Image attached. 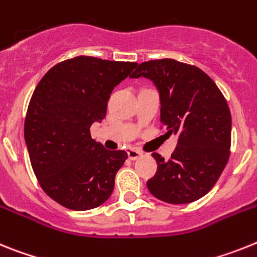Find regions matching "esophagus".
Instances as JSON below:
<instances>
[{
    "instance_id": "1",
    "label": "esophagus",
    "mask_w": 257,
    "mask_h": 257,
    "mask_svg": "<svg viewBox=\"0 0 257 257\" xmlns=\"http://www.w3.org/2000/svg\"><path fill=\"white\" fill-rule=\"evenodd\" d=\"M141 156H142L141 151L136 150V149H131V150L128 151V158L131 160H137V159H140Z\"/></svg>"
}]
</instances>
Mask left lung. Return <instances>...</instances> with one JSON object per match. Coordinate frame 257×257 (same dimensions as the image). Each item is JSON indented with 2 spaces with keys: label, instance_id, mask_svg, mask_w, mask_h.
<instances>
[{
  "label": "left lung",
  "instance_id": "8db88e82",
  "mask_svg": "<svg viewBox=\"0 0 257 257\" xmlns=\"http://www.w3.org/2000/svg\"><path fill=\"white\" fill-rule=\"evenodd\" d=\"M141 76L159 91L166 136H178L171 159L153 154L158 171L147 189L171 204L198 200L215 186L230 156L231 115L226 99L207 73L175 59L144 62L131 77Z\"/></svg>",
  "mask_w": 257,
  "mask_h": 257
}]
</instances>
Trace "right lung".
Returning <instances> with one entry per match:
<instances>
[{"label": "right lung", "mask_w": 257, "mask_h": 257, "mask_svg": "<svg viewBox=\"0 0 257 257\" xmlns=\"http://www.w3.org/2000/svg\"><path fill=\"white\" fill-rule=\"evenodd\" d=\"M136 67L80 55L55 64L36 86L24 140L40 186L61 206L88 211L112 194L128 154L106 150L90 126L104 119L111 91Z\"/></svg>", "instance_id": "right-lung-1"}]
</instances>
